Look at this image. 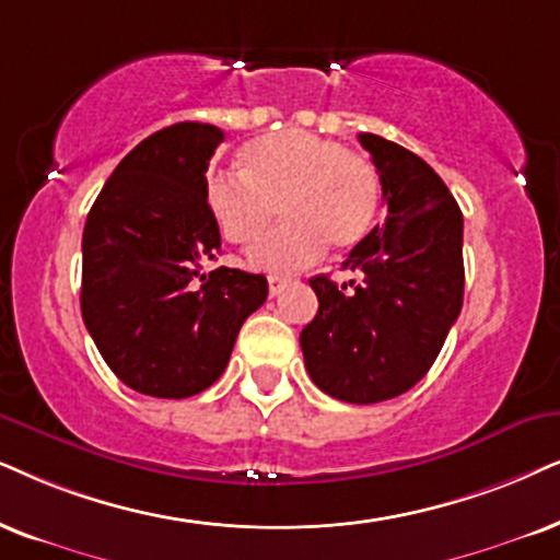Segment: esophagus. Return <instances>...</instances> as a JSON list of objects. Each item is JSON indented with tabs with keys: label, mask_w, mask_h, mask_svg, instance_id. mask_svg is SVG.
<instances>
[{
	"label": "esophagus",
	"mask_w": 560,
	"mask_h": 560,
	"mask_svg": "<svg viewBox=\"0 0 560 560\" xmlns=\"http://www.w3.org/2000/svg\"><path fill=\"white\" fill-rule=\"evenodd\" d=\"M284 287H287L284 276H268V292H271V296L279 294Z\"/></svg>",
	"instance_id": "obj_1"
}]
</instances>
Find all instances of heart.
Here are the masks:
<instances>
[{
  "instance_id": "heart-1",
  "label": "heart",
  "mask_w": 560,
  "mask_h": 560,
  "mask_svg": "<svg viewBox=\"0 0 560 560\" xmlns=\"http://www.w3.org/2000/svg\"><path fill=\"white\" fill-rule=\"evenodd\" d=\"M243 173L219 170L203 186L209 214L228 243L247 245L272 221L285 224L247 250V264L292 273L315 264L325 247L353 250L372 235L382 209V180L370 158L302 129L268 133L240 152Z\"/></svg>"
}]
</instances>
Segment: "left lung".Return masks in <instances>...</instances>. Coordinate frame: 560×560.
<instances>
[{"instance_id": "obj_1", "label": "left lung", "mask_w": 560, "mask_h": 560, "mask_svg": "<svg viewBox=\"0 0 560 560\" xmlns=\"http://www.w3.org/2000/svg\"><path fill=\"white\" fill-rule=\"evenodd\" d=\"M382 180L385 222L343 260L341 287L313 276L317 315L300 332L304 366L343 402L398 398L431 370L463 310V211L406 147L359 133Z\"/></svg>"}]
</instances>
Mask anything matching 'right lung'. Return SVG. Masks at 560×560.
Wrapping results in <instances>:
<instances>
[{
	"label": "right lung",
	"mask_w": 560,
	"mask_h": 560,
	"mask_svg": "<svg viewBox=\"0 0 560 560\" xmlns=\"http://www.w3.org/2000/svg\"><path fill=\"white\" fill-rule=\"evenodd\" d=\"M211 124L154 131L118 162L82 235V320L113 374L152 398H190L222 377L237 332L268 296L260 273L219 256L207 170Z\"/></svg>",
	"instance_id": "1"
}]
</instances>
